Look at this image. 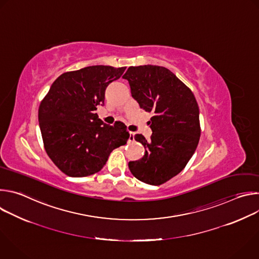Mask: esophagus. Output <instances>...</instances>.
<instances>
[{
  "instance_id": "esophagus-1",
  "label": "esophagus",
  "mask_w": 259,
  "mask_h": 259,
  "mask_svg": "<svg viewBox=\"0 0 259 259\" xmlns=\"http://www.w3.org/2000/svg\"><path fill=\"white\" fill-rule=\"evenodd\" d=\"M130 135H129V141L131 142V141H134V132H131L130 131V133H129Z\"/></svg>"
}]
</instances>
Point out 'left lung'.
Listing matches in <instances>:
<instances>
[{"label": "left lung", "mask_w": 259, "mask_h": 259, "mask_svg": "<svg viewBox=\"0 0 259 259\" xmlns=\"http://www.w3.org/2000/svg\"><path fill=\"white\" fill-rule=\"evenodd\" d=\"M123 79L140 108L153 113L151 139L136 134L145 149L143 157L129 162L131 173L152 186L177 175L193 157L201 135L199 106L191 89L166 67L130 66Z\"/></svg>", "instance_id": "left-lung-1"}]
</instances>
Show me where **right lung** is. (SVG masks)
Returning <instances> with one entry per match:
<instances>
[{"label":"right lung","instance_id":"add662e5","mask_svg":"<svg viewBox=\"0 0 259 259\" xmlns=\"http://www.w3.org/2000/svg\"><path fill=\"white\" fill-rule=\"evenodd\" d=\"M126 67L92 65L67 71L51 85L39 107V124L47 155L70 177L100 171L109 154L126 144L125 124H104L94 110L104 104L109 83Z\"/></svg>","mask_w":259,"mask_h":259}]
</instances>
